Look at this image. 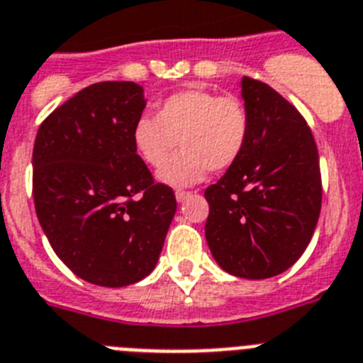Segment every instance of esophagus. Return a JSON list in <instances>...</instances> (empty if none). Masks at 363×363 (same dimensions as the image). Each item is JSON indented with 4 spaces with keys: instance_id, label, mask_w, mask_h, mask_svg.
<instances>
[{
    "instance_id": "1",
    "label": "esophagus",
    "mask_w": 363,
    "mask_h": 363,
    "mask_svg": "<svg viewBox=\"0 0 363 363\" xmlns=\"http://www.w3.org/2000/svg\"><path fill=\"white\" fill-rule=\"evenodd\" d=\"M191 196H193L191 191H176V200H178V202H185V200H189Z\"/></svg>"
}]
</instances>
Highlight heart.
Here are the masks:
<instances>
[{
    "label": "heart",
    "mask_w": 363,
    "mask_h": 363,
    "mask_svg": "<svg viewBox=\"0 0 363 363\" xmlns=\"http://www.w3.org/2000/svg\"><path fill=\"white\" fill-rule=\"evenodd\" d=\"M250 138V111L237 95L189 88L161 101L156 117L141 116L132 128V143L139 157L160 167L174 151L182 150L157 172L163 184L193 185L207 170L222 172L242 156Z\"/></svg>",
    "instance_id": "1"
}]
</instances>
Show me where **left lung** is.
Wrapping results in <instances>:
<instances>
[{
    "label": "left lung",
    "instance_id": "8db88e82",
    "mask_svg": "<svg viewBox=\"0 0 363 363\" xmlns=\"http://www.w3.org/2000/svg\"><path fill=\"white\" fill-rule=\"evenodd\" d=\"M250 138L242 156L206 189V238L228 274L268 279L303 255L321 211L320 156L294 104L261 80L242 79Z\"/></svg>",
    "mask_w": 363,
    "mask_h": 363
}]
</instances>
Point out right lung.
<instances>
[{"mask_svg": "<svg viewBox=\"0 0 363 363\" xmlns=\"http://www.w3.org/2000/svg\"><path fill=\"white\" fill-rule=\"evenodd\" d=\"M143 88L108 80L80 89L45 117L33 150L34 209L60 261L99 286L147 277L176 213L132 143Z\"/></svg>", "mask_w": 363, "mask_h": 363, "instance_id": "1", "label": "right lung"}]
</instances>
